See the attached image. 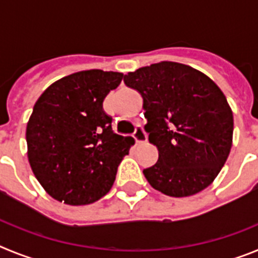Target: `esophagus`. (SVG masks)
<instances>
[{
  "mask_svg": "<svg viewBox=\"0 0 258 258\" xmlns=\"http://www.w3.org/2000/svg\"><path fill=\"white\" fill-rule=\"evenodd\" d=\"M133 136L134 140L137 141V143H140V145H142V143H145L146 141H147V133L145 132L142 125H137Z\"/></svg>",
  "mask_w": 258,
  "mask_h": 258,
  "instance_id": "34e87169",
  "label": "esophagus"
}]
</instances>
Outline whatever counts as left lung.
I'll return each mask as SVG.
<instances>
[{
  "label": "left lung",
  "mask_w": 258,
  "mask_h": 258,
  "mask_svg": "<svg viewBox=\"0 0 258 258\" xmlns=\"http://www.w3.org/2000/svg\"><path fill=\"white\" fill-rule=\"evenodd\" d=\"M143 97L150 142L159 160L143 169L152 187L174 198L208 187L231 150L234 118L226 97L192 67L161 61L124 76Z\"/></svg>",
  "instance_id": "8db88e82"
}]
</instances>
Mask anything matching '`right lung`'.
Masks as SVG:
<instances>
[{"label": "right lung", "instance_id": "add662e5", "mask_svg": "<svg viewBox=\"0 0 258 258\" xmlns=\"http://www.w3.org/2000/svg\"><path fill=\"white\" fill-rule=\"evenodd\" d=\"M122 74L81 71L58 80L33 107L27 125L28 160L50 197L84 206L104 197L115 182L132 138L113 132L103 101Z\"/></svg>", "mask_w": 258, "mask_h": 258}]
</instances>
